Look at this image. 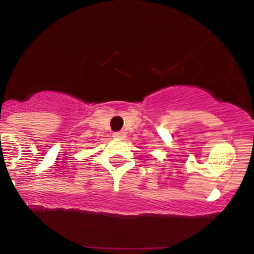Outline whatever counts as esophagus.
I'll return each instance as SVG.
<instances>
[{"instance_id": "1", "label": "esophagus", "mask_w": 254, "mask_h": 254, "mask_svg": "<svg viewBox=\"0 0 254 254\" xmlns=\"http://www.w3.org/2000/svg\"><path fill=\"white\" fill-rule=\"evenodd\" d=\"M112 136L115 137V138L122 139V138H124V137H125V132H124V131H118V132H113Z\"/></svg>"}]
</instances>
